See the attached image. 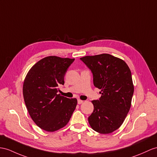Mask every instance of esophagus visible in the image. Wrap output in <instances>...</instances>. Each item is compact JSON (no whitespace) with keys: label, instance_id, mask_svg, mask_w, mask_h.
Segmentation results:
<instances>
[{"label":"esophagus","instance_id":"esophagus-1","mask_svg":"<svg viewBox=\"0 0 157 157\" xmlns=\"http://www.w3.org/2000/svg\"><path fill=\"white\" fill-rule=\"evenodd\" d=\"M77 102H78V105H81V104H82V103L83 102V101H81V100H80V99H78Z\"/></svg>","mask_w":157,"mask_h":157}]
</instances>
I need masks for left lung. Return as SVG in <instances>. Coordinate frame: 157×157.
Instances as JSON below:
<instances>
[{"instance_id":"1","label":"left lung","mask_w":157,"mask_h":157,"mask_svg":"<svg viewBox=\"0 0 157 157\" xmlns=\"http://www.w3.org/2000/svg\"><path fill=\"white\" fill-rule=\"evenodd\" d=\"M91 71L101 97L92 101L94 110L89 123L94 131L109 134L123 124L131 106L134 93L131 72L124 60L109 54L80 59Z\"/></svg>"}]
</instances>
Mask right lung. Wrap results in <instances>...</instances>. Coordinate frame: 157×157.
Segmentation results:
<instances>
[{
	"mask_svg": "<svg viewBox=\"0 0 157 157\" xmlns=\"http://www.w3.org/2000/svg\"><path fill=\"white\" fill-rule=\"evenodd\" d=\"M74 60L55 56L45 57L30 68L25 79L22 92L26 108L34 123L46 131L64 127L77 105L76 98L57 94Z\"/></svg>",
	"mask_w": 157,
	"mask_h": 157,
	"instance_id": "add662e5",
	"label": "right lung"
}]
</instances>
